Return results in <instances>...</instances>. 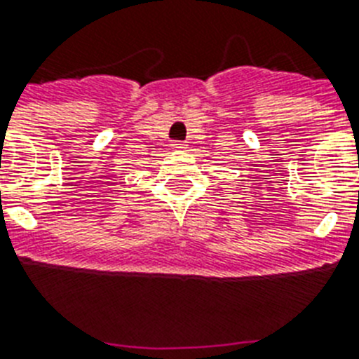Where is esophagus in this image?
I'll list each match as a JSON object with an SVG mask.
<instances>
[{
	"mask_svg": "<svg viewBox=\"0 0 359 359\" xmlns=\"http://www.w3.org/2000/svg\"><path fill=\"white\" fill-rule=\"evenodd\" d=\"M172 149H176V151H183V149H187V145L183 144V142H174Z\"/></svg>",
	"mask_w": 359,
	"mask_h": 359,
	"instance_id": "1",
	"label": "esophagus"
}]
</instances>
